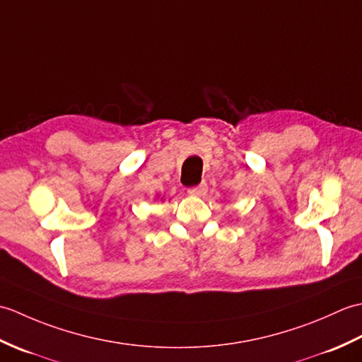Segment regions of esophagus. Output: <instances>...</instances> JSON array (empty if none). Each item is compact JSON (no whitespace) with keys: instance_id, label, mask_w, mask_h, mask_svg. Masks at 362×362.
<instances>
[{"instance_id":"1","label":"esophagus","mask_w":362,"mask_h":362,"mask_svg":"<svg viewBox=\"0 0 362 362\" xmlns=\"http://www.w3.org/2000/svg\"><path fill=\"white\" fill-rule=\"evenodd\" d=\"M188 193L191 196H204L206 193V183L202 182V183H199V185H196V187H191L188 189Z\"/></svg>"}]
</instances>
